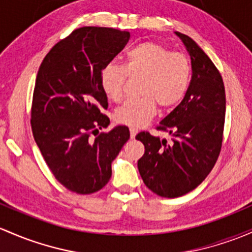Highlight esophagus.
<instances>
[{
	"instance_id": "1",
	"label": "esophagus",
	"mask_w": 252,
	"mask_h": 252,
	"mask_svg": "<svg viewBox=\"0 0 252 252\" xmlns=\"http://www.w3.org/2000/svg\"><path fill=\"white\" fill-rule=\"evenodd\" d=\"M136 134H137V130L135 128H130V137L131 139H134L135 136H136Z\"/></svg>"
}]
</instances>
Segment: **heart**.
I'll use <instances>...</instances> for the list:
<instances>
[{"mask_svg":"<svg viewBox=\"0 0 252 252\" xmlns=\"http://www.w3.org/2000/svg\"><path fill=\"white\" fill-rule=\"evenodd\" d=\"M128 76H142L141 97L129 99L116 110L115 119L124 126H145L157 112V105L174 107L189 92L192 66L186 54L171 52L156 42H142L128 49L124 63H107L100 73V84L106 96L118 102L123 97Z\"/></svg>","mask_w":252,"mask_h":252,"instance_id":"1","label":"heart"}]
</instances>
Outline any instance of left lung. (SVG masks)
<instances>
[{
	"label": "left lung",
	"mask_w": 252,
	"mask_h": 252,
	"mask_svg": "<svg viewBox=\"0 0 252 252\" xmlns=\"http://www.w3.org/2000/svg\"><path fill=\"white\" fill-rule=\"evenodd\" d=\"M176 35L189 50L193 73L181 104L157 126L171 135V141L148 131L136 135L145 146L139 173L148 189L164 198L186 194L210 174L221 152L226 115V92L217 67L190 37Z\"/></svg>",
	"instance_id": "left-lung-1"
}]
</instances>
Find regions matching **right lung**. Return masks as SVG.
Here are the masks:
<instances>
[{
  "label": "right lung",
  "mask_w": 252,
  "mask_h": 252,
  "mask_svg": "<svg viewBox=\"0 0 252 252\" xmlns=\"http://www.w3.org/2000/svg\"><path fill=\"white\" fill-rule=\"evenodd\" d=\"M130 33L83 26L58 42L39 66L31 106L33 137L55 179L77 194L106 186L111 163L130 137L128 126L106 133L110 118L100 73Z\"/></svg>",
  "instance_id": "1"
}]
</instances>
